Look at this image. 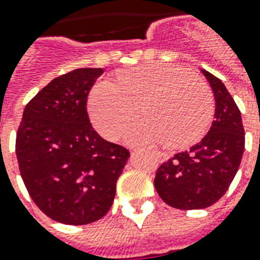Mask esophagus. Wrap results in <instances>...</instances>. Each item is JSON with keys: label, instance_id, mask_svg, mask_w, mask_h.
Returning <instances> with one entry per match:
<instances>
[{"label": "esophagus", "instance_id": "34e87169", "mask_svg": "<svg viewBox=\"0 0 260 260\" xmlns=\"http://www.w3.org/2000/svg\"><path fill=\"white\" fill-rule=\"evenodd\" d=\"M156 157L160 161H166L169 159V156L166 155V153H163V152H157V153H156Z\"/></svg>", "mask_w": 260, "mask_h": 260}]
</instances>
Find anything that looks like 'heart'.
<instances>
[{
	"instance_id": "1",
	"label": "heart",
	"mask_w": 260,
	"mask_h": 260,
	"mask_svg": "<svg viewBox=\"0 0 260 260\" xmlns=\"http://www.w3.org/2000/svg\"><path fill=\"white\" fill-rule=\"evenodd\" d=\"M146 118L134 125L128 142H165L184 148L200 141L211 124L214 97L210 87L187 69L145 64L125 70L118 83L99 81L90 94V114L107 139H117L141 112Z\"/></svg>"
}]
</instances>
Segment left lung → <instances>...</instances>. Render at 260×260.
I'll return each mask as SVG.
<instances>
[{"mask_svg": "<svg viewBox=\"0 0 260 260\" xmlns=\"http://www.w3.org/2000/svg\"><path fill=\"white\" fill-rule=\"evenodd\" d=\"M215 97V117L201 142L161 163L155 187L173 208L200 210L217 203L234 180L245 149L241 111L224 83L201 70Z\"/></svg>", "mask_w": 260, "mask_h": 260, "instance_id": "8db88e82", "label": "left lung"}]
</instances>
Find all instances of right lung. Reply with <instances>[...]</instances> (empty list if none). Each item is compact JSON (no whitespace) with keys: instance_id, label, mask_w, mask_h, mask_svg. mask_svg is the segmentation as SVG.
<instances>
[{"instance_id":"1","label":"right lung","mask_w":260,"mask_h":260,"mask_svg":"<svg viewBox=\"0 0 260 260\" xmlns=\"http://www.w3.org/2000/svg\"><path fill=\"white\" fill-rule=\"evenodd\" d=\"M103 69L83 67L43 87L23 110L16 132L19 172L49 218L86 225L111 208L129 150L92 128L87 99Z\"/></svg>"}]
</instances>
